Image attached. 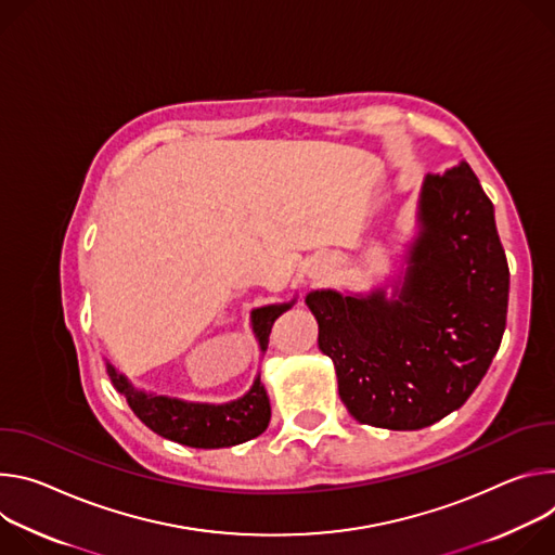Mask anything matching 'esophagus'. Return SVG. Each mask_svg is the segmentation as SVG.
Wrapping results in <instances>:
<instances>
[{
    "label": "esophagus",
    "mask_w": 555,
    "mask_h": 555,
    "mask_svg": "<svg viewBox=\"0 0 555 555\" xmlns=\"http://www.w3.org/2000/svg\"><path fill=\"white\" fill-rule=\"evenodd\" d=\"M326 273V262H315L311 269H309V278L311 280H318V278H322Z\"/></svg>",
    "instance_id": "esophagus-1"
}]
</instances>
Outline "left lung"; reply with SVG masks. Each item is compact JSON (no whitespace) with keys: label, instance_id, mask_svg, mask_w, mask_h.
I'll return each instance as SVG.
<instances>
[{"label":"left lung","instance_id":"obj_1","mask_svg":"<svg viewBox=\"0 0 555 555\" xmlns=\"http://www.w3.org/2000/svg\"><path fill=\"white\" fill-rule=\"evenodd\" d=\"M509 267L494 205L461 160L425 176L397 269L367 291L306 295L339 397L365 425L421 429L459 410L496 357Z\"/></svg>","mask_w":555,"mask_h":555}]
</instances>
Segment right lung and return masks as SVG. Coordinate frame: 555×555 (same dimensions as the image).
Instances as JSON below:
<instances>
[{"mask_svg":"<svg viewBox=\"0 0 555 555\" xmlns=\"http://www.w3.org/2000/svg\"><path fill=\"white\" fill-rule=\"evenodd\" d=\"M297 301V295L288 301L264 304L251 311V331L258 341L260 357L269 346L273 322L286 313ZM107 377L118 395L126 397L132 412L156 433L158 437L201 450L233 448L260 437L271 421V403L260 382V373L254 377L251 388L237 399L224 403L188 401L180 397L158 395L132 384V379L105 359Z\"/></svg>","mask_w":555,"mask_h":555,"instance_id":"1","label":"right lung"}]
</instances>
